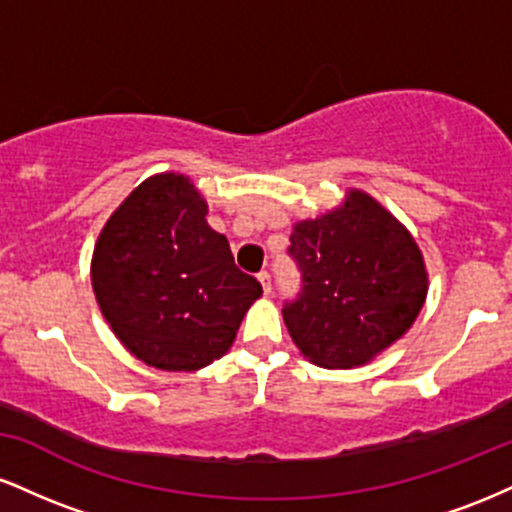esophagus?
<instances>
[{
  "mask_svg": "<svg viewBox=\"0 0 512 512\" xmlns=\"http://www.w3.org/2000/svg\"><path fill=\"white\" fill-rule=\"evenodd\" d=\"M257 279H260L264 293L272 291V276H269V272H260V274H257Z\"/></svg>",
  "mask_w": 512,
  "mask_h": 512,
  "instance_id": "1",
  "label": "esophagus"
}]
</instances>
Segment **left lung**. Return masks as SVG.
I'll return each instance as SVG.
<instances>
[{
  "label": "left lung",
  "mask_w": 512,
  "mask_h": 512,
  "mask_svg": "<svg viewBox=\"0 0 512 512\" xmlns=\"http://www.w3.org/2000/svg\"><path fill=\"white\" fill-rule=\"evenodd\" d=\"M289 252L303 291L284 308L293 344L322 368H358L414 325L428 293L419 243L368 192L296 221Z\"/></svg>",
  "instance_id": "1"
}]
</instances>
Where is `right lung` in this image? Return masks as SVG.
Here are the masks:
<instances>
[{
  "instance_id": "1",
  "label": "right lung",
  "mask_w": 512,
  "mask_h": 512,
  "mask_svg": "<svg viewBox=\"0 0 512 512\" xmlns=\"http://www.w3.org/2000/svg\"><path fill=\"white\" fill-rule=\"evenodd\" d=\"M207 214L195 182L166 170L122 199L93 248L98 308L120 344L151 368L192 373L214 363L262 296Z\"/></svg>"
}]
</instances>
